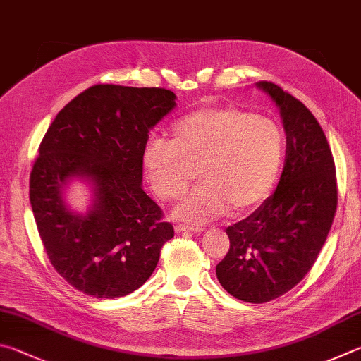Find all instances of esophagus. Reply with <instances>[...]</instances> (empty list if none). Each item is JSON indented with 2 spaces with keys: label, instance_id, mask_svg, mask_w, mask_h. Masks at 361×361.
Wrapping results in <instances>:
<instances>
[{
  "label": "esophagus",
  "instance_id": "obj_1",
  "mask_svg": "<svg viewBox=\"0 0 361 361\" xmlns=\"http://www.w3.org/2000/svg\"><path fill=\"white\" fill-rule=\"evenodd\" d=\"M174 230H176L177 235H179V233H203V228H201V226L182 225V224L176 225V226H174Z\"/></svg>",
  "mask_w": 361,
  "mask_h": 361
}]
</instances>
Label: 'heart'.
<instances>
[{"mask_svg": "<svg viewBox=\"0 0 361 361\" xmlns=\"http://www.w3.org/2000/svg\"><path fill=\"white\" fill-rule=\"evenodd\" d=\"M169 139H150L142 166L152 190L177 200L197 177L201 182L174 207V217L203 225L263 204L279 179L286 139L273 120L236 107H204L176 122Z\"/></svg>", "mask_w": 361, "mask_h": 361, "instance_id": "heart-1", "label": "heart"}]
</instances>
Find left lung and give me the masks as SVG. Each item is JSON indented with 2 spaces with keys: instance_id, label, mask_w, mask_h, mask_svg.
Instances as JSON below:
<instances>
[{
  "instance_id": "1",
  "label": "left lung",
  "mask_w": 361,
  "mask_h": 361,
  "mask_svg": "<svg viewBox=\"0 0 361 361\" xmlns=\"http://www.w3.org/2000/svg\"><path fill=\"white\" fill-rule=\"evenodd\" d=\"M281 112L287 157L279 184L247 219L226 228L216 274L235 298L260 305L301 282L319 257L338 204L330 145L312 112L273 82H257Z\"/></svg>"
}]
</instances>
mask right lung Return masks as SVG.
Wrapping results in <instances>:
<instances>
[{"label":"right lung","mask_w":361,"mask_h":361,"mask_svg":"<svg viewBox=\"0 0 361 361\" xmlns=\"http://www.w3.org/2000/svg\"><path fill=\"white\" fill-rule=\"evenodd\" d=\"M176 99L166 88L93 85L56 114L42 139L30 174L31 209L52 267L82 293H133L174 236L142 190V154ZM74 180L91 188L85 213L66 203Z\"/></svg>","instance_id":"1"}]
</instances>
